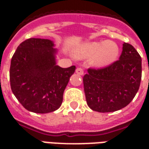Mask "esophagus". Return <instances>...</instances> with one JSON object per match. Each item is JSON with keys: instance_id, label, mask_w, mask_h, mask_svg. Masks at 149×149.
<instances>
[{"instance_id": "34e87169", "label": "esophagus", "mask_w": 149, "mask_h": 149, "mask_svg": "<svg viewBox=\"0 0 149 149\" xmlns=\"http://www.w3.org/2000/svg\"><path fill=\"white\" fill-rule=\"evenodd\" d=\"M76 72H77V74L78 75H83L84 74V70L83 69H81V68H77V69H76Z\"/></svg>"}]
</instances>
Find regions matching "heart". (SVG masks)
Returning <instances> with one entry per match:
<instances>
[{
    "mask_svg": "<svg viewBox=\"0 0 149 149\" xmlns=\"http://www.w3.org/2000/svg\"><path fill=\"white\" fill-rule=\"evenodd\" d=\"M120 54V47L115 42L110 40L89 42L81 44L75 49L79 58L91 57L90 64L96 68H104L114 63Z\"/></svg>",
    "mask_w": 149,
    "mask_h": 149,
    "instance_id": "heart-1",
    "label": "heart"
}]
</instances>
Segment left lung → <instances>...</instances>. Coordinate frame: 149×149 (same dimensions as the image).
Returning a JSON list of instances; mask_svg holds the SVG:
<instances>
[{"instance_id": "obj_1", "label": "left lung", "mask_w": 149, "mask_h": 149, "mask_svg": "<svg viewBox=\"0 0 149 149\" xmlns=\"http://www.w3.org/2000/svg\"><path fill=\"white\" fill-rule=\"evenodd\" d=\"M122 46L119 60L102 69H88L84 76L86 101L93 111L106 113L124 108L139 89L141 58L132 45Z\"/></svg>"}]
</instances>
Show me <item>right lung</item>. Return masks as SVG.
<instances>
[{
  "label": "right lung",
  "mask_w": 149,
  "mask_h": 149,
  "mask_svg": "<svg viewBox=\"0 0 149 149\" xmlns=\"http://www.w3.org/2000/svg\"><path fill=\"white\" fill-rule=\"evenodd\" d=\"M54 42L28 38L19 44L10 66L12 91L27 111L47 114L58 110L76 66L57 65Z\"/></svg>",
  "instance_id": "right-lung-1"
}]
</instances>
